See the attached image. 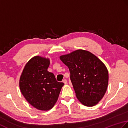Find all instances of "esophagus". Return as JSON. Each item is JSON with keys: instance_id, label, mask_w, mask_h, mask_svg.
Listing matches in <instances>:
<instances>
[{"instance_id": "34e87169", "label": "esophagus", "mask_w": 128, "mask_h": 128, "mask_svg": "<svg viewBox=\"0 0 128 128\" xmlns=\"http://www.w3.org/2000/svg\"><path fill=\"white\" fill-rule=\"evenodd\" d=\"M62 82L64 83L65 84H67V80H65V79H64V80H63V81H62Z\"/></svg>"}]
</instances>
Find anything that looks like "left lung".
<instances>
[{
  "instance_id": "left-lung-1",
  "label": "left lung",
  "mask_w": 128,
  "mask_h": 128,
  "mask_svg": "<svg viewBox=\"0 0 128 128\" xmlns=\"http://www.w3.org/2000/svg\"><path fill=\"white\" fill-rule=\"evenodd\" d=\"M68 67L78 100L84 106L98 104L107 90L108 71L102 61L90 52L77 50L60 57Z\"/></svg>"
}]
</instances>
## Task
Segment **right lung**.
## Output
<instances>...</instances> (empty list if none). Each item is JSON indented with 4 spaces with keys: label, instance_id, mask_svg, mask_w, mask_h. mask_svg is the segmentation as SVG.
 I'll use <instances>...</instances> for the list:
<instances>
[{
    "label": "right lung",
    "instance_id": "right-lung-1",
    "mask_svg": "<svg viewBox=\"0 0 128 128\" xmlns=\"http://www.w3.org/2000/svg\"><path fill=\"white\" fill-rule=\"evenodd\" d=\"M49 65V58L39 56L32 57L25 66L19 80L20 91L26 100L41 110H48L53 107L64 85L48 71Z\"/></svg>",
    "mask_w": 128,
    "mask_h": 128
}]
</instances>
